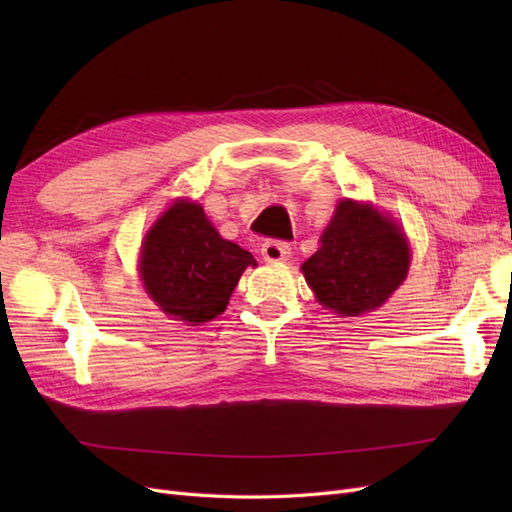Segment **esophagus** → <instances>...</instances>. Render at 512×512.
<instances>
[{
	"instance_id": "obj_1",
	"label": "esophagus",
	"mask_w": 512,
	"mask_h": 512,
	"mask_svg": "<svg viewBox=\"0 0 512 512\" xmlns=\"http://www.w3.org/2000/svg\"><path fill=\"white\" fill-rule=\"evenodd\" d=\"M260 254H262V258H265L267 262H282V260H286L290 256V245L286 241L271 239V241L262 243Z\"/></svg>"
}]
</instances>
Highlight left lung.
<instances>
[{"label": "left lung", "instance_id": "1", "mask_svg": "<svg viewBox=\"0 0 512 512\" xmlns=\"http://www.w3.org/2000/svg\"><path fill=\"white\" fill-rule=\"evenodd\" d=\"M408 267L410 250L401 228L371 205L342 200L318 252L301 269L320 305L342 316H361L389 299L406 280Z\"/></svg>", "mask_w": 512, "mask_h": 512}]
</instances>
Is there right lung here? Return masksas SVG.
Here are the masks:
<instances>
[{"mask_svg":"<svg viewBox=\"0 0 512 512\" xmlns=\"http://www.w3.org/2000/svg\"><path fill=\"white\" fill-rule=\"evenodd\" d=\"M254 256L226 241L203 207L175 203L147 232L141 275L162 312L200 324L222 314L245 267Z\"/></svg>","mask_w":512,"mask_h":512,"instance_id":"right-lung-1","label":"right lung"}]
</instances>
